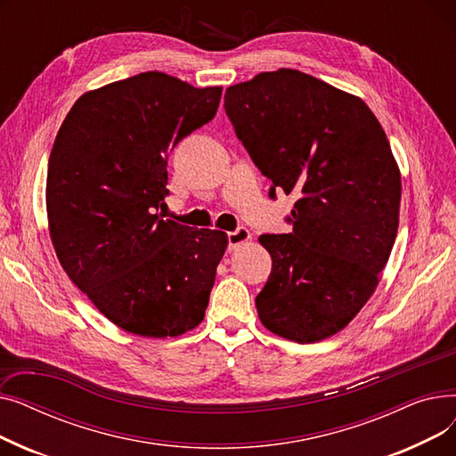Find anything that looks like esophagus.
Listing matches in <instances>:
<instances>
[{"mask_svg":"<svg viewBox=\"0 0 456 456\" xmlns=\"http://www.w3.org/2000/svg\"><path fill=\"white\" fill-rule=\"evenodd\" d=\"M249 238H251V234H249V231H248L246 227H236L234 231L227 232V244H229V249H234V248H238L240 244L248 242Z\"/></svg>","mask_w":456,"mask_h":456,"instance_id":"1","label":"esophagus"}]
</instances>
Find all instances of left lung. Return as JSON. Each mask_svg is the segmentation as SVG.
<instances>
[{"label":"left lung","instance_id":"left-lung-1","mask_svg":"<svg viewBox=\"0 0 456 456\" xmlns=\"http://www.w3.org/2000/svg\"><path fill=\"white\" fill-rule=\"evenodd\" d=\"M224 107L270 198L297 196L292 231L258 238L272 255L258 318L286 340H323L370 299L395 242L401 177L388 138L362 100L289 68L229 86Z\"/></svg>","mask_w":456,"mask_h":456}]
</instances>
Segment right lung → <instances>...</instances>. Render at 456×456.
Masks as SVG:
<instances>
[{
	"label": "right lung",
	"instance_id": "add662e5",
	"mask_svg": "<svg viewBox=\"0 0 456 456\" xmlns=\"http://www.w3.org/2000/svg\"><path fill=\"white\" fill-rule=\"evenodd\" d=\"M222 86L146 71L83 94L47 164L45 205L68 277L112 323L177 337L203 322L222 231L164 220L167 155L214 118Z\"/></svg>",
	"mask_w": 456,
	"mask_h": 456
}]
</instances>
